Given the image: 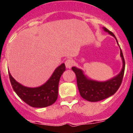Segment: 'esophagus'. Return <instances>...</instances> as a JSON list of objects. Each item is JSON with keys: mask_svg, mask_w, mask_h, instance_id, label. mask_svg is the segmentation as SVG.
<instances>
[{"mask_svg": "<svg viewBox=\"0 0 133 133\" xmlns=\"http://www.w3.org/2000/svg\"><path fill=\"white\" fill-rule=\"evenodd\" d=\"M72 65H73V61L71 59H67L65 61V66L66 69H71Z\"/></svg>", "mask_w": 133, "mask_h": 133, "instance_id": "34e87169", "label": "esophagus"}]
</instances>
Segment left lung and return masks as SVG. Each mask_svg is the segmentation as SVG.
<instances>
[{
	"instance_id": "1",
	"label": "left lung",
	"mask_w": 133,
	"mask_h": 133,
	"mask_svg": "<svg viewBox=\"0 0 133 133\" xmlns=\"http://www.w3.org/2000/svg\"><path fill=\"white\" fill-rule=\"evenodd\" d=\"M103 29L104 31L113 36L117 41L118 45L119 46L116 36L112 32H110L105 27H103ZM120 52L121 57L123 61V67L117 76L108 81H97L90 79L84 75L83 70L78 69L76 66L72 67V70L75 72L77 77V86L80 95L84 99L90 102L100 101L112 96L117 92L121 84L125 67V62L121 48Z\"/></svg>"
}]
</instances>
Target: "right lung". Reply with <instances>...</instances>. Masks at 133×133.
Returning <instances> with one entry per match:
<instances>
[{
  "mask_svg": "<svg viewBox=\"0 0 133 133\" xmlns=\"http://www.w3.org/2000/svg\"><path fill=\"white\" fill-rule=\"evenodd\" d=\"M64 63L58 66L49 79L38 87H27L18 83L9 72L11 85L16 95L32 107L44 108L52 105L58 98L60 78L65 71Z\"/></svg>",
  "mask_w": 133,
  "mask_h": 133,
  "instance_id": "obj_1",
  "label": "right lung"
}]
</instances>
